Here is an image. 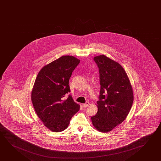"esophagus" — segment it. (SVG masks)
<instances>
[{
    "label": "esophagus",
    "instance_id": "esophagus-1",
    "mask_svg": "<svg viewBox=\"0 0 161 161\" xmlns=\"http://www.w3.org/2000/svg\"><path fill=\"white\" fill-rule=\"evenodd\" d=\"M90 105V103L89 102H86V103H84V104H82V106H83L84 107H86Z\"/></svg>",
    "mask_w": 161,
    "mask_h": 161
}]
</instances>
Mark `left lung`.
Instances as JSON below:
<instances>
[{"mask_svg":"<svg viewBox=\"0 0 161 161\" xmlns=\"http://www.w3.org/2000/svg\"><path fill=\"white\" fill-rule=\"evenodd\" d=\"M100 72L98 111L91 117L93 127L101 132H108L121 124L133 101L132 87L124 68L105 55L94 57Z\"/></svg>","mask_w":161,"mask_h":161,"instance_id":"obj_1","label":"left lung"}]
</instances>
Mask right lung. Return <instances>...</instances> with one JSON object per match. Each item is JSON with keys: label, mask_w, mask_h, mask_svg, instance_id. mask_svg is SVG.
<instances>
[{"label": "right lung", "mask_w": 161, "mask_h": 161, "mask_svg": "<svg viewBox=\"0 0 161 161\" xmlns=\"http://www.w3.org/2000/svg\"><path fill=\"white\" fill-rule=\"evenodd\" d=\"M80 60L65 55L40 70L31 91V99L35 112L46 127L54 132L65 130L72 117L80 110L70 92L69 81Z\"/></svg>", "instance_id": "add662e5"}]
</instances>
